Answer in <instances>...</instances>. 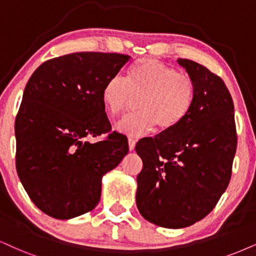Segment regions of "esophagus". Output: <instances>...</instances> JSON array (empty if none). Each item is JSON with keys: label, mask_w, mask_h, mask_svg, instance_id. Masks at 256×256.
<instances>
[{"label": "esophagus", "mask_w": 256, "mask_h": 256, "mask_svg": "<svg viewBox=\"0 0 256 256\" xmlns=\"http://www.w3.org/2000/svg\"><path fill=\"white\" fill-rule=\"evenodd\" d=\"M135 144H136V141L133 140V138H129V140H128V147H129V150H134V148H135Z\"/></svg>", "instance_id": "1"}]
</instances>
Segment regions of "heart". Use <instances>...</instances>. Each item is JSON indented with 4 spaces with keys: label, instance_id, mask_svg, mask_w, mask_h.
I'll return each instance as SVG.
<instances>
[{
    "label": "heart",
    "instance_id": "heart-1",
    "mask_svg": "<svg viewBox=\"0 0 256 256\" xmlns=\"http://www.w3.org/2000/svg\"><path fill=\"white\" fill-rule=\"evenodd\" d=\"M196 84L190 76L153 58H144L130 66L127 80L110 78L102 90L104 109L116 118L140 100L138 114L115 124L116 130L129 138H140L156 127L162 132L178 127L191 112Z\"/></svg>",
    "mask_w": 256,
    "mask_h": 256
}]
</instances>
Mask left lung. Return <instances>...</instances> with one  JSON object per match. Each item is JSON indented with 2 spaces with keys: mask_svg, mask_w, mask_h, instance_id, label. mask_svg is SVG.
<instances>
[{
  "mask_svg": "<svg viewBox=\"0 0 256 256\" xmlns=\"http://www.w3.org/2000/svg\"><path fill=\"white\" fill-rule=\"evenodd\" d=\"M196 84L191 112L178 127L144 138L135 150L136 205L144 218L170 229L190 226L228 188L238 146L234 103L224 82L198 62L176 60Z\"/></svg>",
  "mask_w": 256,
  "mask_h": 256,
  "instance_id": "obj_1",
  "label": "left lung"
}]
</instances>
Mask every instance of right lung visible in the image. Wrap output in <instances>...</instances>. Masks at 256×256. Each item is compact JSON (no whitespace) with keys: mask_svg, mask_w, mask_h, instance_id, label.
<instances>
[{"mask_svg":"<svg viewBox=\"0 0 256 256\" xmlns=\"http://www.w3.org/2000/svg\"><path fill=\"white\" fill-rule=\"evenodd\" d=\"M130 60L118 53L78 52L34 71L15 120L16 171L30 198L46 215L70 220L98 204L102 178L128 153L124 135L109 133L104 84Z\"/></svg>","mask_w":256,"mask_h":256,"instance_id":"1","label":"right lung"}]
</instances>
